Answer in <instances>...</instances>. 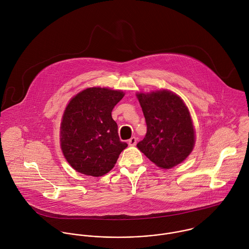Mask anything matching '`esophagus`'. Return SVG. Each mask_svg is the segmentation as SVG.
Here are the masks:
<instances>
[{"mask_svg":"<svg viewBox=\"0 0 249 249\" xmlns=\"http://www.w3.org/2000/svg\"><path fill=\"white\" fill-rule=\"evenodd\" d=\"M128 144L130 146H135L137 144V138L136 137H133L131 138L129 141H128Z\"/></svg>","mask_w":249,"mask_h":249,"instance_id":"34e87169","label":"esophagus"}]
</instances>
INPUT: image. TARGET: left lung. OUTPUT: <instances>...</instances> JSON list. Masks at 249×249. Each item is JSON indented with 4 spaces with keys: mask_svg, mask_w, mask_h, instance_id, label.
<instances>
[{
    "mask_svg": "<svg viewBox=\"0 0 249 249\" xmlns=\"http://www.w3.org/2000/svg\"><path fill=\"white\" fill-rule=\"evenodd\" d=\"M147 132L137 146L161 168H171L192 153L196 132L188 107L177 94L162 89L137 93Z\"/></svg>",
    "mask_w": 249,
    "mask_h": 249,
    "instance_id": "1",
    "label": "left lung"
}]
</instances>
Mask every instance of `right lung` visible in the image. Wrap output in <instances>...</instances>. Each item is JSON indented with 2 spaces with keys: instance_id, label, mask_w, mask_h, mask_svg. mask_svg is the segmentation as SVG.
<instances>
[{
  "instance_id": "right-lung-1",
  "label": "right lung",
  "mask_w": 249,
  "mask_h": 249,
  "mask_svg": "<svg viewBox=\"0 0 249 249\" xmlns=\"http://www.w3.org/2000/svg\"><path fill=\"white\" fill-rule=\"evenodd\" d=\"M123 96L121 90L89 88L68 103L60 124V147L76 171L103 176L128 146L119 140L117 124L111 117L112 108Z\"/></svg>"
}]
</instances>
